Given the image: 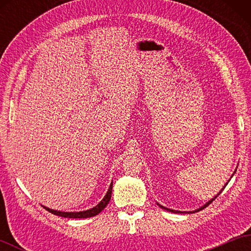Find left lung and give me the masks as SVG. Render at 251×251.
Returning a JSON list of instances; mask_svg holds the SVG:
<instances>
[{
	"label": "left lung",
	"instance_id": "8db88e82",
	"mask_svg": "<svg viewBox=\"0 0 251 251\" xmlns=\"http://www.w3.org/2000/svg\"><path fill=\"white\" fill-rule=\"evenodd\" d=\"M236 170L237 169H235V172H234V174H235L236 173ZM233 176V175H232ZM228 183V181H227V182L226 183V185L225 186H223V188H222V190L219 192V193H218L215 197H214V199H211L209 201H208V202H206V204L204 205V206H201V208H199V209H196V210H194V211H188V214H194V212H197V211H200V210H201V209H204V208H206L208 205H209V204H211V201H214L216 199H217V197L218 196H219V194L221 193V192L223 191V189H225L226 188V184ZM159 207H161V208H163V209H165V210H167V211H172V212H175V214H184V211H178V210H174V209H169V208H166V207H164V206H162V205H159V204H157ZM185 214H186V211H185Z\"/></svg>",
	"mask_w": 251,
	"mask_h": 251
}]
</instances>
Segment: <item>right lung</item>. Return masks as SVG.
Returning <instances> with one entry per match:
<instances>
[{
    "label": "right lung",
    "mask_w": 251,
    "mask_h": 251,
    "mask_svg": "<svg viewBox=\"0 0 251 251\" xmlns=\"http://www.w3.org/2000/svg\"><path fill=\"white\" fill-rule=\"evenodd\" d=\"M112 185H113V182H111L110 188H109L108 192H106V194L102 199V201H101L97 206H95L94 208H92V209L84 210V211H75V212H65V211H58V210H54V209H50V208H47L45 206H43V207L45 208L47 211L51 212V214H54L56 216H59V217H63V218H74V219H82V218H90V217L97 216L98 214H100V212L104 209L106 205L109 204V201L111 200V195H112Z\"/></svg>",
    "instance_id": "obj_1"
}]
</instances>
